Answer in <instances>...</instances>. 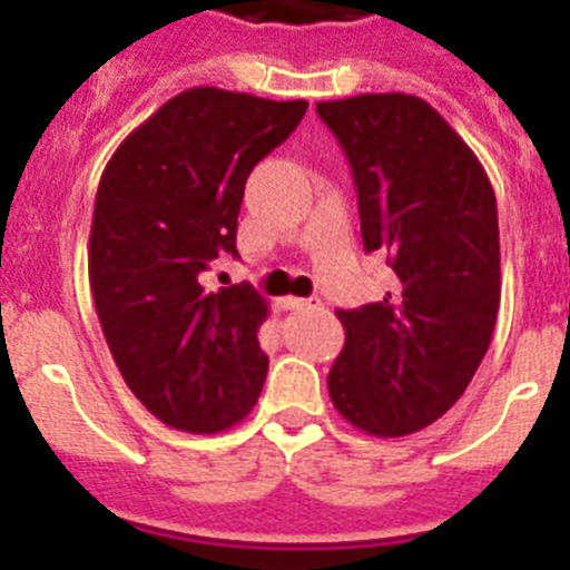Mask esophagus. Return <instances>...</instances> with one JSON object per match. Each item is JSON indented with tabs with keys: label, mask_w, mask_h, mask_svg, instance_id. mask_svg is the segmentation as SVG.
<instances>
[{
	"label": "esophagus",
	"mask_w": 570,
	"mask_h": 570,
	"mask_svg": "<svg viewBox=\"0 0 570 570\" xmlns=\"http://www.w3.org/2000/svg\"><path fill=\"white\" fill-rule=\"evenodd\" d=\"M285 308H291V311H320L322 299H320V296H311V299H296V296H288V299H285Z\"/></svg>",
	"instance_id": "esophagus-1"
}]
</instances>
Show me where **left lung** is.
<instances>
[{"instance_id": "1", "label": "left lung", "mask_w": 570, "mask_h": 570, "mask_svg": "<svg viewBox=\"0 0 570 570\" xmlns=\"http://www.w3.org/2000/svg\"><path fill=\"white\" fill-rule=\"evenodd\" d=\"M354 174L365 250L396 274L385 299L336 311L345 347L334 407L374 436H405L465 394L500 311L497 196L480 159L420 97L316 105Z\"/></svg>"}]
</instances>
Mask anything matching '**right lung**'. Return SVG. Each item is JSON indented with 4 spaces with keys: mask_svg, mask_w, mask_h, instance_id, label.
<instances>
[{
    "mask_svg": "<svg viewBox=\"0 0 570 570\" xmlns=\"http://www.w3.org/2000/svg\"><path fill=\"white\" fill-rule=\"evenodd\" d=\"M308 110L219 88L168 99L110 156L90 225L94 305L116 367L165 425L214 434L250 414L268 374L256 331L268 305L248 282L205 291L236 250L250 170Z\"/></svg>",
    "mask_w": 570,
    "mask_h": 570,
    "instance_id": "1",
    "label": "right lung"
}]
</instances>
